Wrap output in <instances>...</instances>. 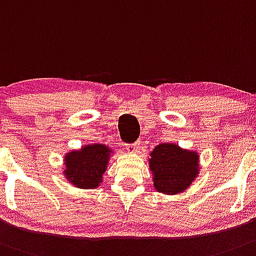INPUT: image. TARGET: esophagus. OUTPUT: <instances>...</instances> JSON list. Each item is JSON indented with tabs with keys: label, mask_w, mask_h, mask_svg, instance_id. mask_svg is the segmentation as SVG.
<instances>
[{
	"label": "esophagus",
	"mask_w": 256,
	"mask_h": 256,
	"mask_svg": "<svg viewBox=\"0 0 256 256\" xmlns=\"http://www.w3.org/2000/svg\"><path fill=\"white\" fill-rule=\"evenodd\" d=\"M138 148H139V144H138V142H134V144L126 145V150H128V153H135V152L138 150Z\"/></svg>",
	"instance_id": "1"
}]
</instances>
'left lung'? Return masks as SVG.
<instances>
[{"instance_id":"obj_1","label":"left lung","mask_w":256,"mask_h":256,"mask_svg":"<svg viewBox=\"0 0 256 256\" xmlns=\"http://www.w3.org/2000/svg\"><path fill=\"white\" fill-rule=\"evenodd\" d=\"M149 167L156 191L168 195L178 194L199 174V156L196 152L181 149L176 144L163 142L150 152Z\"/></svg>"}]
</instances>
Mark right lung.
<instances>
[{
	"instance_id": "obj_1",
	"label": "right lung",
	"mask_w": 256,
	"mask_h": 256,
	"mask_svg": "<svg viewBox=\"0 0 256 256\" xmlns=\"http://www.w3.org/2000/svg\"><path fill=\"white\" fill-rule=\"evenodd\" d=\"M112 150L104 144H89L65 156V174L68 182L79 188H94L102 184Z\"/></svg>"
}]
</instances>
